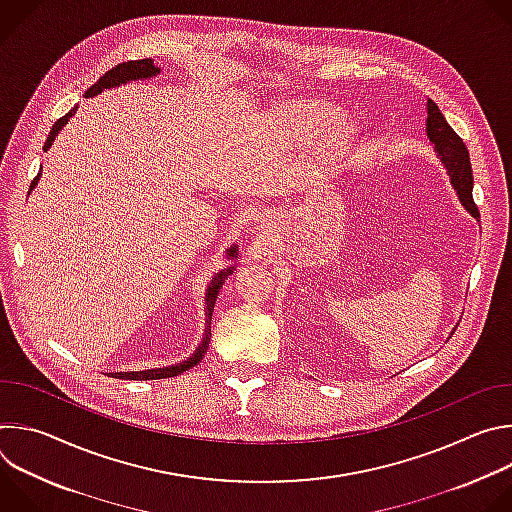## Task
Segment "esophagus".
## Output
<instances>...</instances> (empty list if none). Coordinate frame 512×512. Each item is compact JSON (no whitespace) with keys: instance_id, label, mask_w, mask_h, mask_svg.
I'll list each match as a JSON object with an SVG mask.
<instances>
[{"instance_id":"obj_1","label":"esophagus","mask_w":512,"mask_h":512,"mask_svg":"<svg viewBox=\"0 0 512 512\" xmlns=\"http://www.w3.org/2000/svg\"><path fill=\"white\" fill-rule=\"evenodd\" d=\"M261 223H263V221H261Z\"/></svg>"}]
</instances>
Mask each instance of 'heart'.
Wrapping results in <instances>:
<instances>
[{"label":"heart","instance_id":"heart-1","mask_svg":"<svg viewBox=\"0 0 512 512\" xmlns=\"http://www.w3.org/2000/svg\"><path fill=\"white\" fill-rule=\"evenodd\" d=\"M336 121V111L320 101H289L283 103L275 113V123L296 135L300 139H312L320 135L324 129H328ZM348 133V121H338L334 125V135L330 145L332 148H340L342 141Z\"/></svg>","mask_w":512,"mask_h":512}]
</instances>
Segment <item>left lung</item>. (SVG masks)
<instances>
[{
    "label": "left lung",
    "instance_id": "8db88e82",
    "mask_svg": "<svg viewBox=\"0 0 512 512\" xmlns=\"http://www.w3.org/2000/svg\"><path fill=\"white\" fill-rule=\"evenodd\" d=\"M425 131L429 141L433 143V152L444 164L452 188L458 194V200L462 206L476 218L478 208L472 198L474 188V176H472V164L470 154L464 141L458 137V133L448 125L446 117L442 115L440 107H437L431 99H427V119H425Z\"/></svg>",
    "mask_w": 512,
    "mask_h": 512
}]
</instances>
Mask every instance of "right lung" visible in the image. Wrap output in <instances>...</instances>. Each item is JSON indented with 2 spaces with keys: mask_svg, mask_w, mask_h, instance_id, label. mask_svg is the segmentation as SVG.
Segmentation results:
<instances>
[{
  "mask_svg": "<svg viewBox=\"0 0 512 512\" xmlns=\"http://www.w3.org/2000/svg\"><path fill=\"white\" fill-rule=\"evenodd\" d=\"M160 66H156V62L152 58H143V60H129V62H121L117 66H113L111 70H107L105 75L85 93L87 97H95L99 93H103L105 89H115V87H121V85H127L131 81H145V79H154L160 75ZM79 105L72 107L64 117H60L52 129H50V135L44 143V152H48L52 148V143L56 139V135L62 131V127L70 121V117L77 113ZM42 176V166H40V172L38 176L32 180V186H30V192L38 186V180ZM28 192V194H30ZM239 245H231L227 251H225V259L229 261L225 269H221L218 273L212 275L208 287H206V296H204V312H206V326H204V336H202V342L196 346V350L176 362V364H170V367H160V369H145V371H127V373H109L111 377L115 379H127V381H156V379H170V377H178L182 375L184 371L196 367V364L204 358L206 350H208V344H210V320H212V312H214V304H216V298H218V291L223 289L227 277L237 269V259H239Z\"/></svg>",
  "mask_w": 512,
  "mask_h": 512,
  "instance_id": "add662e5",
  "label": "right lung"
}]
</instances>
